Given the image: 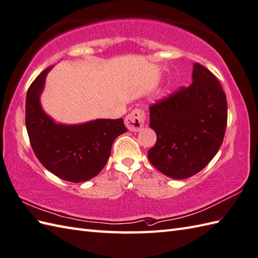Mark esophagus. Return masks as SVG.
<instances>
[{
    "label": "esophagus",
    "mask_w": 258,
    "mask_h": 258,
    "mask_svg": "<svg viewBox=\"0 0 258 258\" xmlns=\"http://www.w3.org/2000/svg\"><path fill=\"white\" fill-rule=\"evenodd\" d=\"M126 127L131 132H138L142 130L145 122V113L140 108H135L134 111L131 112L124 119Z\"/></svg>",
    "instance_id": "obj_1"
}]
</instances>
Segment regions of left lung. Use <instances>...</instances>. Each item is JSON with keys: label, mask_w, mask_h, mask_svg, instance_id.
Instances as JSON below:
<instances>
[{"label": "left lung", "mask_w": 258, "mask_h": 258, "mask_svg": "<svg viewBox=\"0 0 258 258\" xmlns=\"http://www.w3.org/2000/svg\"><path fill=\"white\" fill-rule=\"evenodd\" d=\"M191 82L150 107V127L157 140L149 160L174 179L201 172L220 150L226 130L227 102L220 82L199 63Z\"/></svg>", "instance_id": "left-lung-1"}]
</instances>
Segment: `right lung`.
I'll return each mask as SVG.
<instances>
[{
    "label": "right lung",
    "instance_id": "add662e5",
    "mask_svg": "<svg viewBox=\"0 0 258 258\" xmlns=\"http://www.w3.org/2000/svg\"><path fill=\"white\" fill-rule=\"evenodd\" d=\"M52 69L43 71L27 91V134L36 157L47 171L69 182H85L102 171L114 140L127 128L123 118H97L81 124L55 122L41 104L45 79Z\"/></svg>",
    "mask_w": 258,
    "mask_h": 258
}]
</instances>
